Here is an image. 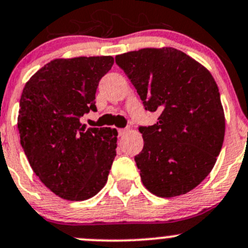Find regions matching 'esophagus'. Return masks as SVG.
I'll list each match as a JSON object with an SVG mask.
<instances>
[{"mask_svg":"<svg viewBox=\"0 0 248 248\" xmlns=\"http://www.w3.org/2000/svg\"><path fill=\"white\" fill-rule=\"evenodd\" d=\"M127 132H128V129H127V128H121V129H119V136H120V137L126 136Z\"/></svg>","mask_w":248,"mask_h":248,"instance_id":"esophagus-1","label":"esophagus"}]
</instances>
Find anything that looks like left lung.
<instances>
[{
	"mask_svg": "<svg viewBox=\"0 0 248 248\" xmlns=\"http://www.w3.org/2000/svg\"><path fill=\"white\" fill-rule=\"evenodd\" d=\"M145 109L159 114L139 127L144 147L136 156L142 185L172 198L210 174L223 145L226 119L218 87L202 64L174 47H145L115 57Z\"/></svg>",
	"mask_w": 248,
	"mask_h": 248,
	"instance_id": "obj_1",
	"label": "left lung"
}]
</instances>
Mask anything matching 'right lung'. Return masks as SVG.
Returning <instances> with one entry per match:
<instances>
[{"instance_id":"obj_1","label":"right lung","mask_w":248,"mask_h":248,"mask_svg":"<svg viewBox=\"0 0 248 248\" xmlns=\"http://www.w3.org/2000/svg\"><path fill=\"white\" fill-rule=\"evenodd\" d=\"M112 64L111 56L52 60L22 90L20 144L34 174L67 201L96 196L116 156V129L86 128L80 122L84 114L97 110V86Z\"/></svg>"}]
</instances>
